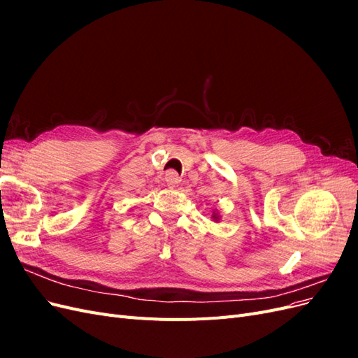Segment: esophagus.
<instances>
[{
  "label": "esophagus",
  "instance_id": "esophagus-1",
  "mask_svg": "<svg viewBox=\"0 0 358 358\" xmlns=\"http://www.w3.org/2000/svg\"><path fill=\"white\" fill-rule=\"evenodd\" d=\"M180 182V178L176 175V171H167L166 173V183L167 187H175Z\"/></svg>",
  "mask_w": 358,
  "mask_h": 358
}]
</instances>
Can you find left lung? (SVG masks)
Instances as JSON below:
<instances>
[{"label":"left lung","mask_w":358,"mask_h":358,"mask_svg":"<svg viewBox=\"0 0 358 358\" xmlns=\"http://www.w3.org/2000/svg\"><path fill=\"white\" fill-rule=\"evenodd\" d=\"M212 220H213L215 222H218V221L221 220V216H220V213H218V212H213V213H212Z\"/></svg>","instance_id":"left-lung-1"}]
</instances>
